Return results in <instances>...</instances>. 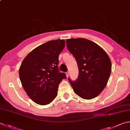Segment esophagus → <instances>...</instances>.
Here are the masks:
<instances>
[{"mask_svg":"<svg viewBox=\"0 0 130 130\" xmlns=\"http://www.w3.org/2000/svg\"><path fill=\"white\" fill-rule=\"evenodd\" d=\"M66 75H67V77H69V72H67L66 73Z\"/></svg>","mask_w":130,"mask_h":130,"instance_id":"obj_1","label":"esophagus"}]
</instances>
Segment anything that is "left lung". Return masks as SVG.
<instances>
[{
  "instance_id": "1",
  "label": "left lung",
  "mask_w": 130,
  "mask_h": 130,
  "mask_svg": "<svg viewBox=\"0 0 130 130\" xmlns=\"http://www.w3.org/2000/svg\"><path fill=\"white\" fill-rule=\"evenodd\" d=\"M68 49L77 61L79 75L74 82L69 81L74 92L90 100L102 92L107 85L111 63L107 53L96 43L85 38L67 39Z\"/></svg>"
}]
</instances>
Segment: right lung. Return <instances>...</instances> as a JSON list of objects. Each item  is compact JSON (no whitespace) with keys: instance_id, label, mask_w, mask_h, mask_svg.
Here are the masks:
<instances>
[{"instance_id":"add662e5","label":"right lung","mask_w":130,"mask_h":130,"mask_svg":"<svg viewBox=\"0 0 130 130\" xmlns=\"http://www.w3.org/2000/svg\"><path fill=\"white\" fill-rule=\"evenodd\" d=\"M63 39L51 40L35 48L22 61L19 69L22 86L35 103L49 104L57 95L58 87L67 78L58 69V56L65 47Z\"/></svg>"}]
</instances>
